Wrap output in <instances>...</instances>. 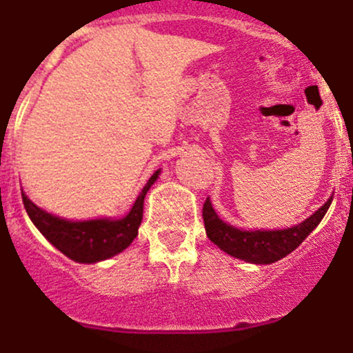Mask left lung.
<instances>
[{"instance_id":"left-lung-1","label":"left lung","mask_w":353,"mask_h":353,"mask_svg":"<svg viewBox=\"0 0 353 353\" xmlns=\"http://www.w3.org/2000/svg\"><path fill=\"white\" fill-rule=\"evenodd\" d=\"M332 197L327 199L323 206L318 208L304 222L284 229H238L223 222L213 210L210 197L204 202L202 216L206 234L220 250L229 256L252 263V265H270L286 257L318 228V223L330 208Z\"/></svg>"}]
</instances>
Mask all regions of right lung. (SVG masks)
Returning a JSON list of instances; mask_svg holds the SVG:
<instances>
[{
    "mask_svg": "<svg viewBox=\"0 0 353 353\" xmlns=\"http://www.w3.org/2000/svg\"><path fill=\"white\" fill-rule=\"evenodd\" d=\"M159 174L161 170H156L152 174L137 201L133 202L131 210L121 219H112V216L90 220L62 219L37 206L24 192L21 194H23L24 208L30 220L54 249L60 250L72 261L94 265V263L104 261L121 254L139 236L143 214V199L149 188L156 183Z\"/></svg>",
    "mask_w": 353,
    "mask_h": 353,
    "instance_id": "obj_1",
    "label": "right lung"
}]
</instances>
